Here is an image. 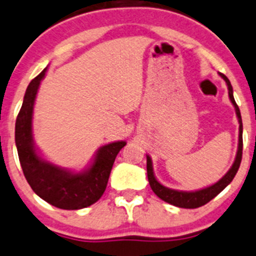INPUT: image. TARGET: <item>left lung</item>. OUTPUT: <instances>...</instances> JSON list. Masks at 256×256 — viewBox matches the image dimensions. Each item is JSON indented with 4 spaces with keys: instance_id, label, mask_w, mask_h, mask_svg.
Returning a JSON list of instances; mask_svg holds the SVG:
<instances>
[{
    "instance_id": "8db88e82",
    "label": "left lung",
    "mask_w": 256,
    "mask_h": 256,
    "mask_svg": "<svg viewBox=\"0 0 256 256\" xmlns=\"http://www.w3.org/2000/svg\"><path fill=\"white\" fill-rule=\"evenodd\" d=\"M220 76L228 84V96H230L231 103L235 106L236 116L239 119V148H238V153H236L235 162H234L232 167L228 170V174L222 177L218 182L214 184L212 186H208L206 188L198 190V191L194 192H184V191H177V190H171L168 187H164L160 184V182L156 180L154 174H153V167H152V160H150V156H147V176H148V182H150V186L152 188V191L160 197V200L166 201V202L171 204V205L177 206V208H197L200 206L206 205L208 202H210L214 197L218 196L228 184L234 180L236 172L239 170L240 163H242V114H240V109L236 104L235 99H234L232 94V86H231V82L228 78L224 74H220Z\"/></svg>"
}]
</instances>
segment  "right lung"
I'll return each mask as SVG.
<instances>
[{
	"label": "right lung",
	"instance_id": "add662e5",
	"mask_svg": "<svg viewBox=\"0 0 256 256\" xmlns=\"http://www.w3.org/2000/svg\"><path fill=\"white\" fill-rule=\"evenodd\" d=\"M44 69L26 89L14 126V142L24 174L38 196L62 210H79L93 205L106 188L109 174L119 150L126 142H114L99 148L93 164L80 174L62 170L46 162L36 153L32 140V112Z\"/></svg>",
	"mask_w": 256,
	"mask_h": 256
}]
</instances>
